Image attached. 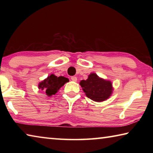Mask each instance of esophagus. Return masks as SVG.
<instances>
[{
	"label": "esophagus",
	"instance_id": "esophagus-1",
	"mask_svg": "<svg viewBox=\"0 0 153 153\" xmlns=\"http://www.w3.org/2000/svg\"><path fill=\"white\" fill-rule=\"evenodd\" d=\"M71 79L72 80V81H74V82H77V77H76V76H72L71 77Z\"/></svg>",
	"mask_w": 153,
	"mask_h": 153
}]
</instances>
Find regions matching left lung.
Instances as JSON below:
<instances>
[{
    "instance_id": "1",
    "label": "left lung",
    "mask_w": 153,
    "mask_h": 153,
    "mask_svg": "<svg viewBox=\"0 0 153 153\" xmlns=\"http://www.w3.org/2000/svg\"><path fill=\"white\" fill-rule=\"evenodd\" d=\"M79 84L86 97L96 102L104 101L112 93L111 82L100 78L94 73L90 74L86 80H82Z\"/></svg>"
}]
</instances>
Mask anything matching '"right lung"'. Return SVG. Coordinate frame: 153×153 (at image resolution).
<instances>
[{"label":"right lung","mask_w":153,"mask_h":153,"mask_svg":"<svg viewBox=\"0 0 153 153\" xmlns=\"http://www.w3.org/2000/svg\"><path fill=\"white\" fill-rule=\"evenodd\" d=\"M68 82L69 79L67 77H65L63 76L57 77L55 75L52 74L44 81L40 82L38 85V87H39V89L45 90L46 95L50 97V96L55 94L58 90L66 82Z\"/></svg>","instance_id":"obj_1"}]
</instances>
